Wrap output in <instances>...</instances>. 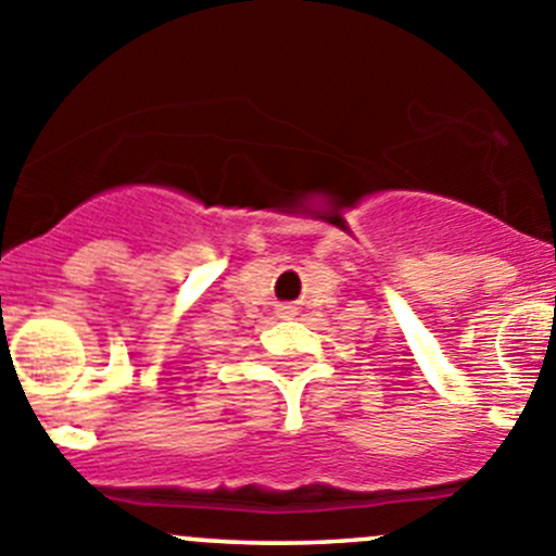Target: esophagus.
Instances as JSON below:
<instances>
[{
    "instance_id": "1",
    "label": "esophagus",
    "mask_w": 556,
    "mask_h": 556,
    "mask_svg": "<svg viewBox=\"0 0 556 556\" xmlns=\"http://www.w3.org/2000/svg\"><path fill=\"white\" fill-rule=\"evenodd\" d=\"M277 314H279V317H293V314H295V306L282 304V306H279V309H277Z\"/></svg>"
}]
</instances>
